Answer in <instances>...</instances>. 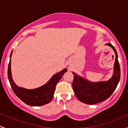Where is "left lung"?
<instances>
[{
  "mask_svg": "<svg viewBox=\"0 0 128 128\" xmlns=\"http://www.w3.org/2000/svg\"><path fill=\"white\" fill-rule=\"evenodd\" d=\"M106 45L113 48L116 55L114 72L110 79L106 82H92L72 72L74 75L72 88L76 96L80 101L86 104H94L106 100L114 92L119 83L120 66L117 52L112 44L107 43Z\"/></svg>",
  "mask_w": 128,
  "mask_h": 128,
  "instance_id": "8db88e82",
  "label": "left lung"
}]
</instances>
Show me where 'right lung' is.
Listing matches in <instances>:
<instances>
[{
    "instance_id": "right-lung-1",
    "label": "right lung",
    "mask_w": 128,
    "mask_h": 128,
    "mask_svg": "<svg viewBox=\"0 0 128 128\" xmlns=\"http://www.w3.org/2000/svg\"><path fill=\"white\" fill-rule=\"evenodd\" d=\"M10 54V62L8 67V78L10 84L15 95L26 104L33 106H38L46 104L52 100L54 96L55 88L63 75L67 71L66 69L54 75L52 78L44 86L34 89H26L19 87L13 80L11 73V56Z\"/></svg>"
}]
</instances>
